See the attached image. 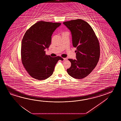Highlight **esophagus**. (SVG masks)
I'll return each instance as SVG.
<instances>
[{
    "instance_id": "esophagus-1",
    "label": "esophagus",
    "mask_w": 121,
    "mask_h": 121,
    "mask_svg": "<svg viewBox=\"0 0 121 121\" xmlns=\"http://www.w3.org/2000/svg\"><path fill=\"white\" fill-rule=\"evenodd\" d=\"M63 59H64V60H66L67 59V58H63Z\"/></svg>"
}]
</instances>
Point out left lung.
Wrapping results in <instances>:
<instances>
[{"instance_id": "8db88e82", "label": "left lung", "mask_w": 121, "mask_h": 121, "mask_svg": "<svg viewBox=\"0 0 121 121\" xmlns=\"http://www.w3.org/2000/svg\"><path fill=\"white\" fill-rule=\"evenodd\" d=\"M63 24L70 31L72 44L77 48L76 59H68L71 63L68 74L77 79L87 77L95 68L100 57V47L93 28L85 21L78 19Z\"/></svg>"}]
</instances>
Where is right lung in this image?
<instances>
[{
  "instance_id": "right-lung-1",
  "label": "right lung",
  "mask_w": 121,
  "mask_h": 121,
  "mask_svg": "<svg viewBox=\"0 0 121 121\" xmlns=\"http://www.w3.org/2000/svg\"><path fill=\"white\" fill-rule=\"evenodd\" d=\"M61 23L40 21L26 31L21 44V57L23 66L28 74L36 80H45L51 76L61 57H51L45 54L52 36ZM32 69L31 70V69Z\"/></svg>"
}]
</instances>
